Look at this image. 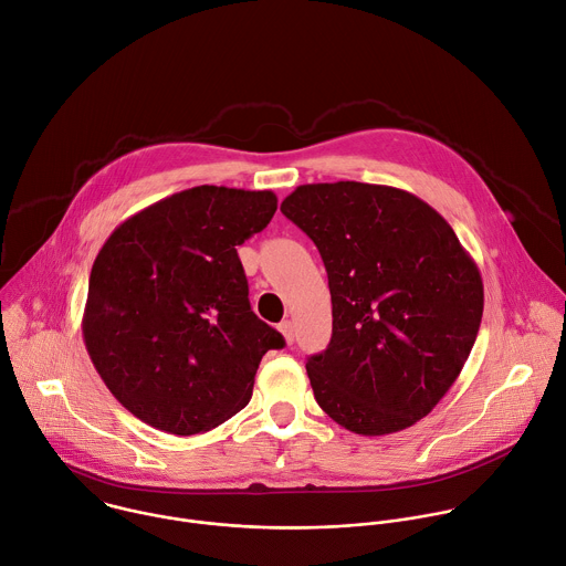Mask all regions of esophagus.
Returning <instances> with one entry per match:
<instances>
[{
	"label": "esophagus",
	"instance_id": "obj_1",
	"mask_svg": "<svg viewBox=\"0 0 566 566\" xmlns=\"http://www.w3.org/2000/svg\"><path fill=\"white\" fill-rule=\"evenodd\" d=\"M279 332L283 334L285 343H292V340H294V325H292V321H283V323L279 325Z\"/></svg>",
	"mask_w": 566,
	"mask_h": 566
}]
</instances>
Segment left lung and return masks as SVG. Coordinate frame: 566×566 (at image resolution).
I'll list each match as a JSON object with an SVG mask.
<instances>
[{
  "mask_svg": "<svg viewBox=\"0 0 566 566\" xmlns=\"http://www.w3.org/2000/svg\"><path fill=\"white\" fill-rule=\"evenodd\" d=\"M281 212L314 241L329 281L332 340L305 365L316 402L360 436L411 427L475 343V261L431 206L391 186L307 184Z\"/></svg>",
  "mask_w": 566,
  "mask_h": 566,
  "instance_id": "obj_1",
  "label": "left lung"
}]
</instances>
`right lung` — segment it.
Wrapping results in <instances>:
<instances>
[{
    "label": "right lung",
    "instance_id": "add662e5",
    "mask_svg": "<svg viewBox=\"0 0 566 566\" xmlns=\"http://www.w3.org/2000/svg\"><path fill=\"white\" fill-rule=\"evenodd\" d=\"M274 212L272 190L197 186L133 214L99 250L84 343L139 420L195 436L250 402L263 354L285 340L252 312L237 245Z\"/></svg>",
    "mask_w": 566,
    "mask_h": 566
}]
</instances>
